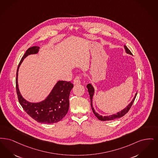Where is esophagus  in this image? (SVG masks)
<instances>
[{
  "label": "esophagus",
  "mask_w": 158,
  "mask_h": 158,
  "mask_svg": "<svg viewBox=\"0 0 158 158\" xmlns=\"http://www.w3.org/2000/svg\"><path fill=\"white\" fill-rule=\"evenodd\" d=\"M81 83V80H80V77L79 76H77L74 80V85H78L80 84Z\"/></svg>",
  "instance_id": "34e87169"
}]
</instances>
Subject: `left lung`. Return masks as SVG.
Instances as JSON below:
<instances>
[{"label":"left lung","instance_id":"1","mask_svg":"<svg viewBox=\"0 0 158 158\" xmlns=\"http://www.w3.org/2000/svg\"><path fill=\"white\" fill-rule=\"evenodd\" d=\"M124 49L126 51V52L127 54H130V55H132L131 51L127 48V47L126 45H124ZM87 88L88 89V91L89 93V97H90V100H91V109H92V110H93V112L94 114V115L98 118V119H99L101 121L112 120L118 118H120V117L123 116L124 115L126 114L129 111V110H130V109H131L133 103L135 100V98L136 97V95H137V93H136L135 94V96L134 97V98H133V100H131V103L127 105V107H126V108H124L123 110H121L120 111L117 112L116 114H113L110 115V116H103L102 115H100L98 113H97V112H96V111H95L94 109L93 108V96H94V89L93 86L91 84H88L87 85Z\"/></svg>","mask_w":158,"mask_h":158}]
</instances>
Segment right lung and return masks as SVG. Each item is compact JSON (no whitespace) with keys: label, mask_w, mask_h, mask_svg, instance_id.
<instances>
[{"label":"right lung","mask_w":158,"mask_h":158,"mask_svg":"<svg viewBox=\"0 0 158 158\" xmlns=\"http://www.w3.org/2000/svg\"><path fill=\"white\" fill-rule=\"evenodd\" d=\"M39 47L27 49L19 64L16 79V88L19 102L27 114L39 123L52 124L60 122L65 116L69 109V96L73 88L71 82L58 81L55 84L48 96L38 103H31L21 95L18 87V71L21 63L28 55L36 54Z\"/></svg>","instance_id":"obj_1"}]
</instances>
